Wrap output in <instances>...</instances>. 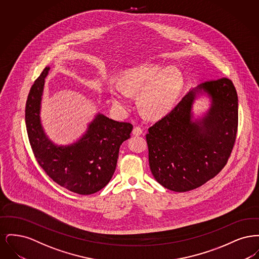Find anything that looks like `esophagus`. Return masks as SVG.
I'll use <instances>...</instances> for the list:
<instances>
[{"mask_svg":"<svg viewBox=\"0 0 259 259\" xmlns=\"http://www.w3.org/2000/svg\"><path fill=\"white\" fill-rule=\"evenodd\" d=\"M133 135L135 136H140L142 135V133H143V129L140 127V126H135L134 127V129H133Z\"/></svg>","mask_w":259,"mask_h":259,"instance_id":"esophagus-1","label":"esophagus"}]
</instances>
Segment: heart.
<instances>
[{
  "label": "heart",
  "mask_w": 259,
  "mask_h": 259,
  "mask_svg": "<svg viewBox=\"0 0 259 259\" xmlns=\"http://www.w3.org/2000/svg\"><path fill=\"white\" fill-rule=\"evenodd\" d=\"M183 77L176 68H164L157 64H143L124 72L120 83L112 81L109 94L112 104L120 111L132 106V94L139 93L143 112L158 118L171 111L179 97Z\"/></svg>",
  "instance_id": "obj_1"
}]
</instances>
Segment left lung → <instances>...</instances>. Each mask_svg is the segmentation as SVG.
<instances>
[{"label": "left lung", "mask_w": 259, "mask_h": 259, "mask_svg": "<svg viewBox=\"0 0 259 259\" xmlns=\"http://www.w3.org/2000/svg\"><path fill=\"white\" fill-rule=\"evenodd\" d=\"M199 94H207L211 107L195 119L192 108ZM237 129L238 96L229 78L209 80L189 90L172 111L148 128V162L154 179L176 192L206 184L226 165Z\"/></svg>", "instance_id": "8db88e82"}]
</instances>
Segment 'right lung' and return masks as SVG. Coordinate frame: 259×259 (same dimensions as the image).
<instances>
[{
  "mask_svg": "<svg viewBox=\"0 0 259 259\" xmlns=\"http://www.w3.org/2000/svg\"><path fill=\"white\" fill-rule=\"evenodd\" d=\"M50 69L46 67L39 74L26 102L25 122L31 148L38 165L56 184L77 194H93L111 181L119 148L130 138L133 125L97 113L77 142L68 146L52 143L44 131L39 115Z\"/></svg>",
  "mask_w": 259,
  "mask_h": 259,
  "instance_id": "1",
  "label": "right lung"
}]
</instances>
